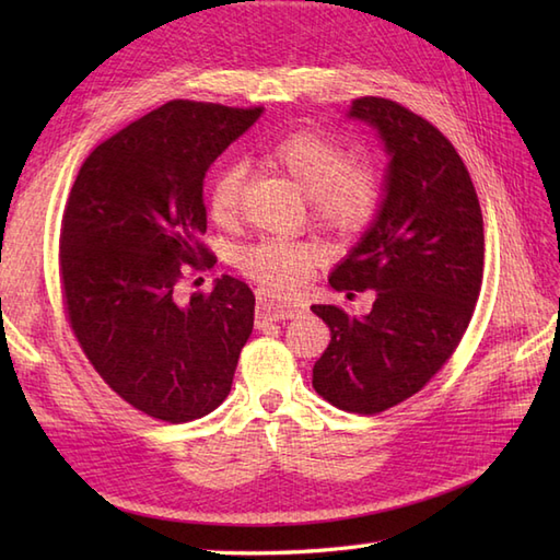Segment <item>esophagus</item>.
<instances>
[{
	"mask_svg": "<svg viewBox=\"0 0 560 560\" xmlns=\"http://www.w3.org/2000/svg\"><path fill=\"white\" fill-rule=\"evenodd\" d=\"M301 313V305L283 303L273 299L267 291L257 293V327H265L269 323H281V319H291Z\"/></svg>",
	"mask_w": 560,
	"mask_h": 560,
	"instance_id": "esophagus-1",
	"label": "esophagus"
}]
</instances>
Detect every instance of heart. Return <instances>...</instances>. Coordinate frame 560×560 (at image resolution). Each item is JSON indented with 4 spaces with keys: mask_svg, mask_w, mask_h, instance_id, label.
Masks as SVG:
<instances>
[{
    "mask_svg": "<svg viewBox=\"0 0 560 560\" xmlns=\"http://www.w3.org/2000/svg\"><path fill=\"white\" fill-rule=\"evenodd\" d=\"M267 161L287 173L311 195L315 219L329 231L361 233L377 217L385 199V175L373 161H351V151L339 139L315 129H295L267 149ZM245 168L229 163L211 177L207 207L219 225H231L241 211ZM317 247L267 237L237 249L235 267L261 287L293 291L307 279L317 261Z\"/></svg>",
    "mask_w": 560,
    "mask_h": 560,
    "instance_id": "b5f03b06",
    "label": "heart"
}]
</instances>
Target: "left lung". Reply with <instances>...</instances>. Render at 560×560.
<instances>
[{"instance_id": "8db88e82", "label": "left lung", "mask_w": 560, "mask_h": 560, "mask_svg": "<svg viewBox=\"0 0 560 560\" xmlns=\"http://www.w3.org/2000/svg\"><path fill=\"white\" fill-rule=\"evenodd\" d=\"M349 115L377 129L392 159L377 219L329 283L349 299L373 289L375 303L363 317L313 305L331 335L313 387L371 416L421 392L459 347L481 291L483 217L467 165L425 117L377 96Z\"/></svg>"}]
</instances>
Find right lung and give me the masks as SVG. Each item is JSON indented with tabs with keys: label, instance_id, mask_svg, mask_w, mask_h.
<instances>
[{
	"label": "right lung",
	"instance_id": "obj_1",
	"mask_svg": "<svg viewBox=\"0 0 560 560\" xmlns=\"http://www.w3.org/2000/svg\"><path fill=\"white\" fill-rule=\"evenodd\" d=\"M261 108L168 101L81 163L59 233V287L81 351L115 395L165 423L195 421L229 397L255 323V293L213 267L205 175Z\"/></svg>",
	"mask_w": 560,
	"mask_h": 560
}]
</instances>
